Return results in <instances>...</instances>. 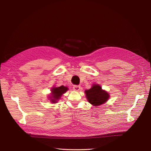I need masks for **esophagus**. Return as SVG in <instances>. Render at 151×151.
Here are the masks:
<instances>
[{"mask_svg": "<svg viewBox=\"0 0 151 151\" xmlns=\"http://www.w3.org/2000/svg\"><path fill=\"white\" fill-rule=\"evenodd\" d=\"M80 88H81V87L80 86H74L73 88V90L75 91H79L80 90Z\"/></svg>", "mask_w": 151, "mask_h": 151, "instance_id": "1", "label": "esophagus"}]
</instances>
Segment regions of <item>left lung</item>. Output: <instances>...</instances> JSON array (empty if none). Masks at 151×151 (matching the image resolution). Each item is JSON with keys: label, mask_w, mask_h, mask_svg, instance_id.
Masks as SVG:
<instances>
[{"label": "left lung", "mask_w": 151, "mask_h": 151, "mask_svg": "<svg viewBox=\"0 0 151 151\" xmlns=\"http://www.w3.org/2000/svg\"><path fill=\"white\" fill-rule=\"evenodd\" d=\"M86 97L88 101L93 106H97L106 103L110 96L108 92L103 90L99 84H93L91 88L86 90Z\"/></svg>", "instance_id": "1"}]
</instances>
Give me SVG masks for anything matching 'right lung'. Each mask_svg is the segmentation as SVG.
Returning a JSON list of instances; mask_svg holds the SVG:
<instances>
[{
	"label": "right lung",
	"mask_w": 151,
	"mask_h": 151,
	"mask_svg": "<svg viewBox=\"0 0 151 151\" xmlns=\"http://www.w3.org/2000/svg\"><path fill=\"white\" fill-rule=\"evenodd\" d=\"M68 90V88L67 87H65L63 86H61L60 87L53 86L51 89V95H50V96L48 97L50 101L52 104L58 103V100L60 99L62 95L65 93Z\"/></svg>",
	"instance_id": "obj_1"
}]
</instances>
